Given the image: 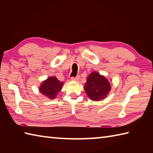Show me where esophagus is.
<instances>
[{
  "label": "esophagus",
  "mask_w": 153,
  "mask_h": 153,
  "mask_svg": "<svg viewBox=\"0 0 153 153\" xmlns=\"http://www.w3.org/2000/svg\"><path fill=\"white\" fill-rule=\"evenodd\" d=\"M79 78H80V76H76V77H71V80H73V81H78L79 79Z\"/></svg>",
  "instance_id": "esophagus-1"
}]
</instances>
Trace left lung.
Listing matches in <instances>:
<instances>
[{
    "label": "left lung",
    "instance_id": "1",
    "mask_svg": "<svg viewBox=\"0 0 153 153\" xmlns=\"http://www.w3.org/2000/svg\"><path fill=\"white\" fill-rule=\"evenodd\" d=\"M84 89L91 100L99 101L108 95L111 89V83L105 76L95 71L91 73L87 77Z\"/></svg>",
    "mask_w": 153,
    "mask_h": 153
}]
</instances>
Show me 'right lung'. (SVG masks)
Wrapping results in <instances>:
<instances>
[{
	"label": "right lung",
	"instance_id": "1",
	"mask_svg": "<svg viewBox=\"0 0 153 153\" xmlns=\"http://www.w3.org/2000/svg\"><path fill=\"white\" fill-rule=\"evenodd\" d=\"M64 83L58 80L55 76L49 77L41 83L39 91L50 99H54L62 88Z\"/></svg>",
	"mask_w": 153,
	"mask_h": 153
}]
</instances>
